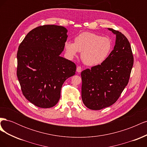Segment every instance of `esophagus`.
I'll use <instances>...</instances> for the list:
<instances>
[{"label": "esophagus", "mask_w": 147, "mask_h": 147, "mask_svg": "<svg viewBox=\"0 0 147 147\" xmlns=\"http://www.w3.org/2000/svg\"><path fill=\"white\" fill-rule=\"evenodd\" d=\"M82 70V69L80 66H77V72H78V73L81 72Z\"/></svg>", "instance_id": "esophagus-1"}]
</instances>
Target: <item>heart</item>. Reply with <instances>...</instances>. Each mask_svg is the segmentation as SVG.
<instances>
[{
    "mask_svg": "<svg viewBox=\"0 0 147 147\" xmlns=\"http://www.w3.org/2000/svg\"><path fill=\"white\" fill-rule=\"evenodd\" d=\"M67 55L70 58L82 52V59L88 65H99L107 58L112 50V42L108 37L92 32L82 33L75 38V43L67 41L64 44Z\"/></svg>",
    "mask_w": 147,
    "mask_h": 147,
    "instance_id": "obj_1",
    "label": "heart"
}]
</instances>
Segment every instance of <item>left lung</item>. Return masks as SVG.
I'll use <instances>...</instances> for the list:
<instances>
[{"instance_id":"left-lung-1","label":"left lung","mask_w":147,"mask_h":147,"mask_svg":"<svg viewBox=\"0 0 147 147\" xmlns=\"http://www.w3.org/2000/svg\"><path fill=\"white\" fill-rule=\"evenodd\" d=\"M108 29L116 35L113 51L101 64L81 73L82 100L91 110H101L116 102L127 86L134 64L127 38L118 30Z\"/></svg>"}]
</instances>
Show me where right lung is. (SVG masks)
Instances as JSON below:
<instances>
[{
  "label": "right lung",
  "mask_w": 147,
  "mask_h": 147,
  "mask_svg": "<svg viewBox=\"0 0 147 147\" xmlns=\"http://www.w3.org/2000/svg\"><path fill=\"white\" fill-rule=\"evenodd\" d=\"M67 32L63 26H39L26 35L18 47L17 77L21 91L38 107L56 105L64 82L75 74V64L60 56Z\"/></svg>",
  "instance_id": "right-lung-1"
}]
</instances>
